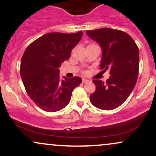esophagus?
Here are the masks:
<instances>
[{
  "label": "esophagus",
  "instance_id": "1",
  "mask_svg": "<svg viewBox=\"0 0 156 156\" xmlns=\"http://www.w3.org/2000/svg\"><path fill=\"white\" fill-rule=\"evenodd\" d=\"M82 81H83V83H88V82L90 81V80L87 79V78H83V80H82Z\"/></svg>",
  "mask_w": 156,
  "mask_h": 156
}]
</instances>
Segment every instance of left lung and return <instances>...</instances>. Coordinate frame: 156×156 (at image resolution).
I'll return each instance as SVG.
<instances>
[{
	"mask_svg": "<svg viewBox=\"0 0 156 156\" xmlns=\"http://www.w3.org/2000/svg\"><path fill=\"white\" fill-rule=\"evenodd\" d=\"M87 34L100 44L102 58L100 67L110 70L111 76L104 83L93 80L96 90L90 95L96 108L112 110L122 104L136 83L139 67L138 46L128 34L112 28L87 31Z\"/></svg>",
	"mask_w": 156,
	"mask_h": 156,
	"instance_id": "obj_1",
	"label": "left lung"
}]
</instances>
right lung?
Listing matches in <instances>:
<instances>
[{
    "label": "right lung",
    "mask_w": 156,
    "mask_h": 156,
    "mask_svg": "<svg viewBox=\"0 0 156 156\" xmlns=\"http://www.w3.org/2000/svg\"><path fill=\"white\" fill-rule=\"evenodd\" d=\"M83 32L46 34L28 46L20 63V76L28 96L42 110L55 112L67 106L73 89L82 82L76 76L61 79V64L69 59Z\"/></svg>",
    "instance_id": "1"
}]
</instances>
